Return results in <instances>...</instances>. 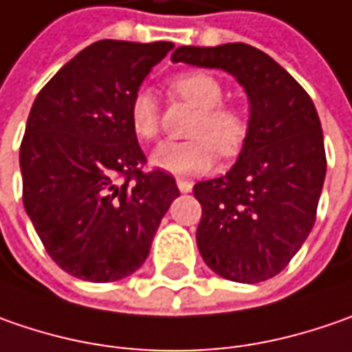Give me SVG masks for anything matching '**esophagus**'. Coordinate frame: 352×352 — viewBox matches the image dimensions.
Masks as SVG:
<instances>
[{"label": "esophagus", "mask_w": 352, "mask_h": 352, "mask_svg": "<svg viewBox=\"0 0 352 352\" xmlns=\"http://www.w3.org/2000/svg\"><path fill=\"white\" fill-rule=\"evenodd\" d=\"M177 187H179V191L181 192H191L192 185L189 183V181H183V179H179L177 181Z\"/></svg>", "instance_id": "esophagus-1"}]
</instances>
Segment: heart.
Listing matches in <instances>:
<instances>
[{
    "label": "heart",
    "mask_w": 352,
    "mask_h": 352,
    "mask_svg": "<svg viewBox=\"0 0 352 352\" xmlns=\"http://www.w3.org/2000/svg\"><path fill=\"white\" fill-rule=\"evenodd\" d=\"M169 92L197 108L189 128V142H165L153 149L151 163L171 175H205L217 161V149L222 157H232L246 140L248 124L244 114L224 106V88L208 72H183L169 80ZM130 124L140 140H155L160 131V112L153 96L142 90L130 104Z\"/></svg>",
    "instance_id": "b5f03b06"
}]
</instances>
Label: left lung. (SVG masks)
Returning <instances> with one entry per match:
<instances>
[{
	"mask_svg": "<svg viewBox=\"0 0 352 352\" xmlns=\"http://www.w3.org/2000/svg\"><path fill=\"white\" fill-rule=\"evenodd\" d=\"M171 60L224 70L248 96L250 120L236 163L192 187L203 206L197 246L221 278L270 280L315 224L327 160L314 100L272 56L244 43L179 47Z\"/></svg>",
	"mask_w": 352,
	"mask_h": 352,
	"instance_id": "8db88e82",
	"label": "left lung"
}]
</instances>
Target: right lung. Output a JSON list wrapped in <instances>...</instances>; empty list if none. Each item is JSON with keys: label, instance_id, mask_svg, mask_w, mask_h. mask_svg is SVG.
<instances>
[{"label": "right lung", "instance_id": "add662e5", "mask_svg": "<svg viewBox=\"0 0 352 352\" xmlns=\"http://www.w3.org/2000/svg\"><path fill=\"white\" fill-rule=\"evenodd\" d=\"M173 43H92L54 74L29 112L19 167L23 205L45 250L70 276L116 282L146 262L179 197L144 173L130 104Z\"/></svg>", "mask_w": 352, "mask_h": 352}]
</instances>
